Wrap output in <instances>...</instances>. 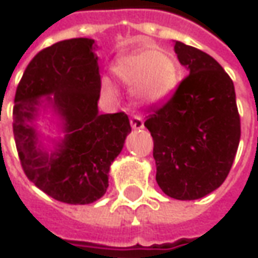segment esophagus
Returning a JSON list of instances; mask_svg holds the SVG:
<instances>
[{"mask_svg": "<svg viewBox=\"0 0 258 258\" xmlns=\"http://www.w3.org/2000/svg\"><path fill=\"white\" fill-rule=\"evenodd\" d=\"M131 126H132L134 129H142V127H144V120H142V117L138 116V114L132 116V117H131Z\"/></svg>", "mask_w": 258, "mask_h": 258, "instance_id": "1", "label": "esophagus"}]
</instances>
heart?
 <instances>
[{"instance_id": "obj_1", "label": "heart", "mask_w": 258, "mask_h": 258, "mask_svg": "<svg viewBox=\"0 0 258 258\" xmlns=\"http://www.w3.org/2000/svg\"><path fill=\"white\" fill-rule=\"evenodd\" d=\"M114 76L126 86H136V94L145 103H158L172 93L178 83V69L171 54L161 48H141L122 55L113 66ZM107 96L114 89L109 80L102 82Z\"/></svg>"}]
</instances>
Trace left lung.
<instances>
[{"instance_id":"1","label":"left lung","mask_w":258,"mask_h":258,"mask_svg":"<svg viewBox=\"0 0 258 258\" xmlns=\"http://www.w3.org/2000/svg\"><path fill=\"white\" fill-rule=\"evenodd\" d=\"M173 50L189 75L145 126L158 185L171 198L191 201L225 181L240 144V114L233 80L211 55L181 41Z\"/></svg>"}]
</instances>
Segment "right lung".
Here are the masks:
<instances>
[{
  "label": "right lung",
  "mask_w": 258,
  "mask_h": 258,
  "mask_svg": "<svg viewBox=\"0 0 258 258\" xmlns=\"http://www.w3.org/2000/svg\"><path fill=\"white\" fill-rule=\"evenodd\" d=\"M96 48L92 38H72L41 50L27 66L14 99L13 131L27 178L51 198L75 205L103 197L110 165L132 131L123 112L99 113ZM44 101L59 114L65 132L63 140H52L51 153L34 123Z\"/></svg>",
  "instance_id": "obj_1"
}]
</instances>
